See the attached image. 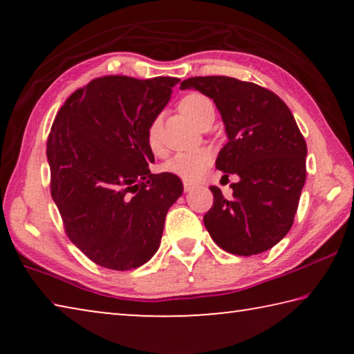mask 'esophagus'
Here are the masks:
<instances>
[{"label": "esophagus", "instance_id": "obj_1", "mask_svg": "<svg viewBox=\"0 0 354 354\" xmlns=\"http://www.w3.org/2000/svg\"><path fill=\"white\" fill-rule=\"evenodd\" d=\"M183 185H184V190H185V192H190L192 189L195 187V184H192V183H189V181H184Z\"/></svg>", "mask_w": 354, "mask_h": 354}]
</instances>
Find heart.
I'll list each match as a JSON object with an SVG mask.
<instances>
[{"label":"heart","mask_w":354,"mask_h":354,"mask_svg":"<svg viewBox=\"0 0 354 354\" xmlns=\"http://www.w3.org/2000/svg\"><path fill=\"white\" fill-rule=\"evenodd\" d=\"M178 109L192 123L200 124L209 113H214V104L206 95L195 92L181 98ZM160 128H162L160 117L153 118L147 128V145L156 156H160L164 151ZM209 164H211V153L207 149H195V151L173 154L164 162L162 170L184 179V181H196L205 175Z\"/></svg>","instance_id":"1"}]
</instances>
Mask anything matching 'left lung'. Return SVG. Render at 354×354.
<instances>
[{
	"instance_id": "obj_1",
	"label": "left lung",
	"mask_w": 354,
	"mask_h": 354,
	"mask_svg": "<svg viewBox=\"0 0 354 354\" xmlns=\"http://www.w3.org/2000/svg\"><path fill=\"white\" fill-rule=\"evenodd\" d=\"M212 98L227 142L215 160L232 198L211 185L214 205L205 215L212 241L227 253L253 256L274 247L293 225L306 181L308 147L287 104L254 82L230 76H195L181 82Z\"/></svg>"
}]
</instances>
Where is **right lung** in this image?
<instances>
[{
    "mask_svg": "<svg viewBox=\"0 0 354 354\" xmlns=\"http://www.w3.org/2000/svg\"><path fill=\"white\" fill-rule=\"evenodd\" d=\"M178 77L103 76L59 109L46 142L51 196L65 234L111 270L143 266L158 251L181 179L149 171L147 128L169 103Z\"/></svg>",
    "mask_w": 354,
    "mask_h": 354,
    "instance_id": "1",
    "label": "right lung"
}]
</instances>
